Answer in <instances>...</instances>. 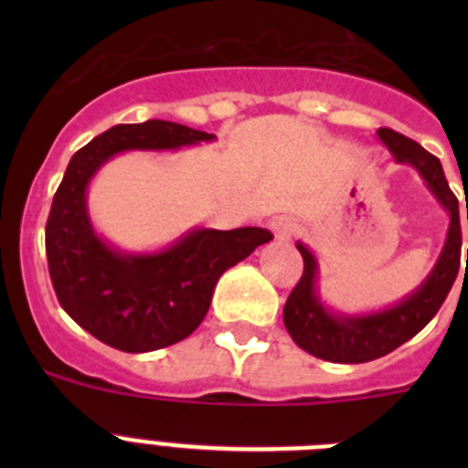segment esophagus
Masks as SVG:
<instances>
[{"mask_svg": "<svg viewBox=\"0 0 468 468\" xmlns=\"http://www.w3.org/2000/svg\"><path fill=\"white\" fill-rule=\"evenodd\" d=\"M274 234L276 239H281V241H288V239L292 237V222L288 220V218H279V220H274Z\"/></svg>", "mask_w": 468, "mask_h": 468, "instance_id": "esophagus-1", "label": "esophagus"}]
</instances>
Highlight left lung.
I'll return each mask as SVG.
<instances>
[{
	"mask_svg": "<svg viewBox=\"0 0 468 468\" xmlns=\"http://www.w3.org/2000/svg\"><path fill=\"white\" fill-rule=\"evenodd\" d=\"M378 138L387 144L396 164H408L420 173L429 192L450 215L448 237L438 255L433 270L420 283L417 291L396 302L394 307L367 314H340L318 295V262L316 255L304 243L297 241V250L304 260V271L283 307L285 330L300 349L312 356L333 363H366L388 351L399 349L403 342L415 337L436 316L441 304L452 288L462 260V227L460 201L445 180L443 166L415 140L396 133L391 128H379ZM468 220V206H466ZM468 260V255H466ZM468 267V262H466Z\"/></svg>",
	"mask_w": 468,
	"mask_h": 468,
	"instance_id": "1",
	"label": "left lung"
}]
</instances>
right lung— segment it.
Here are the masks:
<instances>
[{
	"mask_svg": "<svg viewBox=\"0 0 468 468\" xmlns=\"http://www.w3.org/2000/svg\"><path fill=\"white\" fill-rule=\"evenodd\" d=\"M213 140V133L150 119L112 126L69 159L47 222L48 274L69 318L114 349L144 354L189 337L208 314L218 279L271 241L262 227H194L164 250L126 253L93 229L86 192L112 156Z\"/></svg>",
	"mask_w": 468,
	"mask_h": 468,
	"instance_id": "obj_1",
	"label": "right lung"
}]
</instances>
